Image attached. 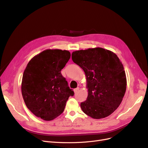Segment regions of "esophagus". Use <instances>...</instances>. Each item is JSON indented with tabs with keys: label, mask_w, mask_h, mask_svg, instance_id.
<instances>
[{
	"label": "esophagus",
	"mask_w": 148,
	"mask_h": 148,
	"mask_svg": "<svg viewBox=\"0 0 148 148\" xmlns=\"http://www.w3.org/2000/svg\"><path fill=\"white\" fill-rule=\"evenodd\" d=\"M79 88H75V89H74V93H75V94H76V93H77V92H78V91L79 90Z\"/></svg>",
	"instance_id": "obj_1"
}]
</instances>
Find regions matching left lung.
Masks as SVG:
<instances>
[{"label":"left lung","mask_w":148,"mask_h":148,"mask_svg":"<svg viewBox=\"0 0 148 148\" xmlns=\"http://www.w3.org/2000/svg\"><path fill=\"white\" fill-rule=\"evenodd\" d=\"M72 60L86 77L87 99L83 112L99 119L113 113L121 104L127 89V77L121 61L113 51L101 47L72 53Z\"/></svg>","instance_id":"left-lung-1"}]
</instances>
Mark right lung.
<instances>
[{
    "instance_id": "obj_1",
    "label": "right lung",
    "mask_w": 148,
    "mask_h": 148,
    "mask_svg": "<svg viewBox=\"0 0 148 148\" xmlns=\"http://www.w3.org/2000/svg\"><path fill=\"white\" fill-rule=\"evenodd\" d=\"M71 57L68 50L47 49L30 59L23 73L21 94L28 109L36 117L51 121L63 113L70 89L61 70Z\"/></svg>"
}]
</instances>
